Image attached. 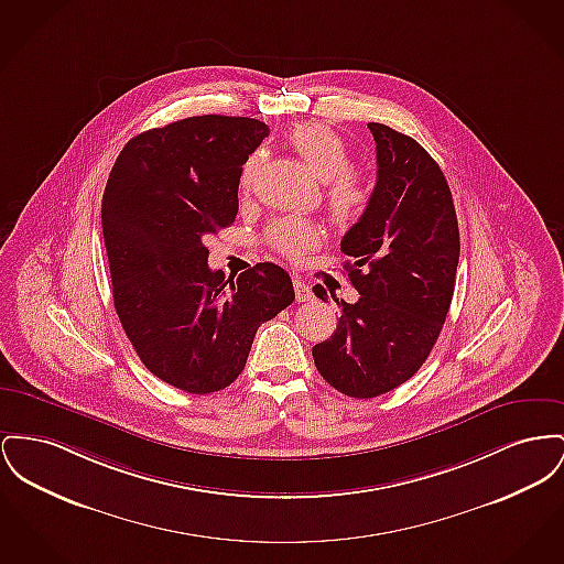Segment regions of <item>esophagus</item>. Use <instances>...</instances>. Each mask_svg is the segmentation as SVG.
Here are the masks:
<instances>
[{
    "label": "esophagus",
    "mask_w": 564,
    "mask_h": 564,
    "mask_svg": "<svg viewBox=\"0 0 564 564\" xmlns=\"http://www.w3.org/2000/svg\"><path fill=\"white\" fill-rule=\"evenodd\" d=\"M294 292H296V300H299V302H308V300H313V290H311V285H308L304 279H300V276L294 279Z\"/></svg>",
    "instance_id": "1"
}]
</instances>
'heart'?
<instances>
[{"label":"heart","instance_id":"b5f03b06","mask_svg":"<svg viewBox=\"0 0 564 564\" xmlns=\"http://www.w3.org/2000/svg\"><path fill=\"white\" fill-rule=\"evenodd\" d=\"M288 144L299 153L308 170L326 183V199L332 217L340 226H354L372 198V185L366 172L349 166L347 142L324 123H299L288 132ZM262 166L260 153H253L240 172V189L251 192ZM270 247L285 256L300 258L319 242V230L302 217H285L268 228Z\"/></svg>","mask_w":564,"mask_h":564}]
</instances>
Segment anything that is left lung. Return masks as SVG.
<instances>
[{
    "mask_svg": "<svg viewBox=\"0 0 564 564\" xmlns=\"http://www.w3.org/2000/svg\"><path fill=\"white\" fill-rule=\"evenodd\" d=\"M377 144V185L362 219L343 236L345 268L360 299H334L340 317L313 347L319 375L345 397L375 398L402 386L431 356L445 324L460 258L449 185L429 151L383 123H368ZM317 299L328 300L322 285Z\"/></svg>",
    "mask_w": 564,
    "mask_h": 564,
    "instance_id": "8db88e82",
    "label": "left lung"
}]
</instances>
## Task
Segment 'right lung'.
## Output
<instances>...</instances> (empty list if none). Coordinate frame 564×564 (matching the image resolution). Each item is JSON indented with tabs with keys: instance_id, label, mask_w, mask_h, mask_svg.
Listing matches in <instances>:
<instances>
[{
	"instance_id": "right-lung-1",
	"label": "right lung",
	"mask_w": 564,
	"mask_h": 564,
	"mask_svg": "<svg viewBox=\"0 0 564 564\" xmlns=\"http://www.w3.org/2000/svg\"><path fill=\"white\" fill-rule=\"evenodd\" d=\"M268 126L202 115L138 133L110 170L101 230L112 300L138 358L189 394L228 388L258 328L296 294L281 265L226 279L204 238L232 226L242 164Z\"/></svg>"
}]
</instances>
